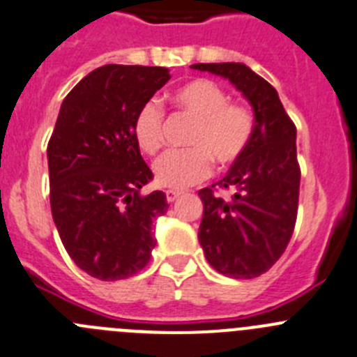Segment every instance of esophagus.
<instances>
[{"instance_id": "34e87169", "label": "esophagus", "mask_w": 357, "mask_h": 357, "mask_svg": "<svg viewBox=\"0 0 357 357\" xmlns=\"http://www.w3.org/2000/svg\"><path fill=\"white\" fill-rule=\"evenodd\" d=\"M179 195H181V192H178V190H167V192H165V197H167V202H174L176 199L179 197Z\"/></svg>"}]
</instances>
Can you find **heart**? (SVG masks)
Segmentation results:
<instances>
[{"label": "heart", "instance_id": "obj_1", "mask_svg": "<svg viewBox=\"0 0 357 357\" xmlns=\"http://www.w3.org/2000/svg\"><path fill=\"white\" fill-rule=\"evenodd\" d=\"M172 102L179 111L192 116L195 125L186 144L192 148L163 153L153 165L160 186L181 190L202 181L211 172V160L229 167L245 155L255 130L254 114L209 79H194L174 89ZM133 139L148 155L162 148L163 109L156 100H148L133 118Z\"/></svg>", "mask_w": 357, "mask_h": 357}]
</instances>
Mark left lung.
I'll use <instances>...</instances> for the list:
<instances>
[{"label":"left lung","mask_w":357,"mask_h":357,"mask_svg":"<svg viewBox=\"0 0 357 357\" xmlns=\"http://www.w3.org/2000/svg\"><path fill=\"white\" fill-rule=\"evenodd\" d=\"M192 68L229 79L254 109V137L245 155L211 188L199 190L204 204L199 241L218 273L255 278L282 257L294 231L301 179L296 126L276 89L243 63H197ZM215 185L232 189L231 201L216 196Z\"/></svg>","instance_id":"1"}]
</instances>
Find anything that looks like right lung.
Returning <instances> with one entry per match:
<instances>
[{
	"label": "right lung",
	"instance_id": "1",
	"mask_svg": "<svg viewBox=\"0 0 357 357\" xmlns=\"http://www.w3.org/2000/svg\"><path fill=\"white\" fill-rule=\"evenodd\" d=\"M171 79L163 66L105 65L63 100L47 144L51 211L72 261L98 280L141 271L156 239L153 222L167 197L153 179L133 139V118Z\"/></svg>",
	"mask_w": 357,
	"mask_h": 357
}]
</instances>
